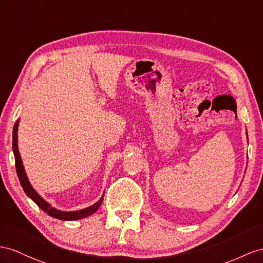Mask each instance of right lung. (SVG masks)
<instances>
[{"mask_svg":"<svg viewBox=\"0 0 263 263\" xmlns=\"http://www.w3.org/2000/svg\"><path fill=\"white\" fill-rule=\"evenodd\" d=\"M17 126H18V121L14 124V127H13V152H14V157H15V167H16V173H17V177L20 182H21V185L23 187L24 192L26 193V196L30 197L33 201L35 202V203L42 209L44 212L48 213L51 217L59 219V220H65V221H73V220H79V219H82L85 217H89V215L93 214L96 212L98 209L100 208L101 203H102L103 198L101 199L99 202H97L96 204L90 206V208H86L83 209V210H80V211H73V212H63V211H59L57 209L52 208L48 202L44 201L41 197L39 196L36 193V191L33 189L32 185L30 184L28 177H26L25 171H24V166L22 163V160L21 157H20V153H18V149H17Z\"/></svg>","mask_w":263,"mask_h":263,"instance_id":"1","label":"right lung"}]
</instances>
